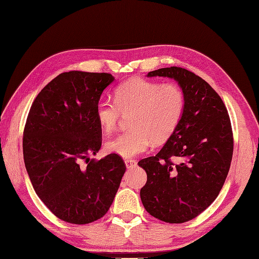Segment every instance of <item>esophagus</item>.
I'll list each match as a JSON object with an SVG mask.
<instances>
[{
  "label": "esophagus",
  "instance_id": "esophagus-1",
  "mask_svg": "<svg viewBox=\"0 0 259 259\" xmlns=\"http://www.w3.org/2000/svg\"><path fill=\"white\" fill-rule=\"evenodd\" d=\"M125 164H126V167H127V168H133L136 165V161L133 160V159H126Z\"/></svg>",
  "mask_w": 259,
  "mask_h": 259
}]
</instances>
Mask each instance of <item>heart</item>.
Instances as JSON below:
<instances>
[{
  "mask_svg": "<svg viewBox=\"0 0 259 259\" xmlns=\"http://www.w3.org/2000/svg\"><path fill=\"white\" fill-rule=\"evenodd\" d=\"M115 102L102 100L96 106V119L100 128L110 133L121 114H130L131 130L106 143V150L121 158H133L154 143H163L177 128L184 113L185 98L180 88L172 83L140 77L127 80L114 92Z\"/></svg>",
  "mask_w": 259,
  "mask_h": 259,
  "instance_id": "heart-1",
  "label": "heart"
}]
</instances>
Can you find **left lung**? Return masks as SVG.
Wrapping results in <instances>:
<instances>
[{
	"instance_id": "1",
	"label": "left lung",
	"mask_w": 259,
	"mask_h": 259,
	"mask_svg": "<svg viewBox=\"0 0 259 259\" xmlns=\"http://www.w3.org/2000/svg\"><path fill=\"white\" fill-rule=\"evenodd\" d=\"M148 76L177 81L185 107L162 149L139 161L148 175L141 201L159 220L184 223L211 205L226 182L233 152L230 118L220 96L193 72L171 66L149 72Z\"/></svg>"
}]
</instances>
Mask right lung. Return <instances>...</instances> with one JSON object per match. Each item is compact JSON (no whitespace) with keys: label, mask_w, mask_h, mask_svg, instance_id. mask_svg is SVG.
I'll return each mask as SVG.
<instances>
[{"label":"right lung","mask_w":259,"mask_h":259,"mask_svg":"<svg viewBox=\"0 0 259 259\" xmlns=\"http://www.w3.org/2000/svg\"><path fill=\"white\" fill-rule=\"evenodd\" d=\"M114 80L108 73L64 72L39 92L28 114L22 141L27 172L38 197L65 222L104 217L126 170L114 153L89 159L101 146L96 106Z\"/></svg>","instance_id":"obj_1"}]
</instances>
